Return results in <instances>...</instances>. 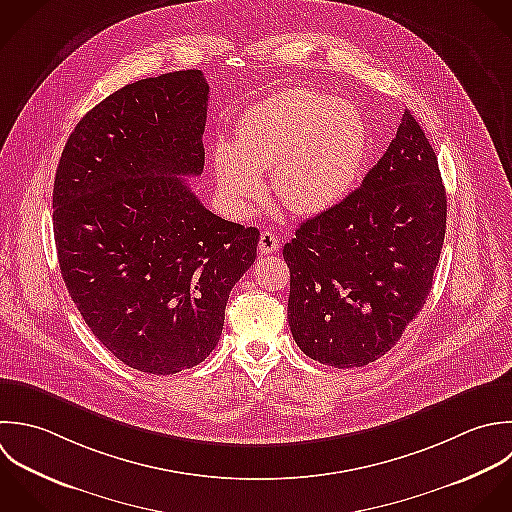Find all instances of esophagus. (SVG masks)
I'll list each match as a JSON object with an SVG mask.
<instances>
[{
	"mask_svg": "<svg viewBox=\"0 0 512 512\" xmlns=\"http://www.w3.org/2000/svg\"><path fill=\"white\" fill-rule=\"evenodd\" d=\"M279 249V237L271 231H263L259 237V253L261 255H271Z\"/></svg>",
	"mask_w": 512,
	"mask_h": 512,
	"instance_id": "34e87169",
	"label": "esophagus"
}]
</instances>
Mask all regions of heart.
Here are the masks:
<instances>
[{"instance_id":"b5f03b06","label":"heart","mask_w":512,"mask_h":512,"mask_svg":"<svg viewBox=\"0 0 512 512\" xmlns=\"http://www.w3.org/2000/svg\"><path fill=\"white\" fill-rule=\"evenodd\" d=\"M367 147L365 121L351 101L279 91L239 117L235 141L215 143L219 197L231 215H247L265 193L261 173L271 169V193L291 211H327L355 185Z\"/></svg>"}]
</instances>
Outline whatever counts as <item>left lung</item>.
I'll return each instance as SVG.
<instances>
[{
    "label": "left lung",
    "mask_w": 512,
    "mask_h": 512,
    "mask_svg": "<svg viewBox=\"0 0 512 512\" xmlns=\"http://www.w3.org/2000/svg\"><path fill=\"white\" fill-rule=\"evenodd\" d=\"M447 229L435 149L409 109L397 137L341 203L283 247L287 319L299 349L329 367L383 357L423 309Z\"/></svg>",
    "instance_id": "left-lung-1"
}]
</instances>
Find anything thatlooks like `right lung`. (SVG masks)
<instances>
[{
    "mask_svg": "<svg viewBox=\"0 0 512 512\" xmlns=\"http://www.w3.org/2000/svg\"><path fill=\"white\" fill-rule=\"evenodd\" d=\"M209 85L199 69L121 87L75 125L53 183L61 277L119 361L173 375L215 349L259 231L211 213L203 173Z\"/></svg>",
    "mask_w": 512,
    "mask_h": 512,
    "instance_id": "obj_1",
    "label": "right lung"
}]
</instances>
